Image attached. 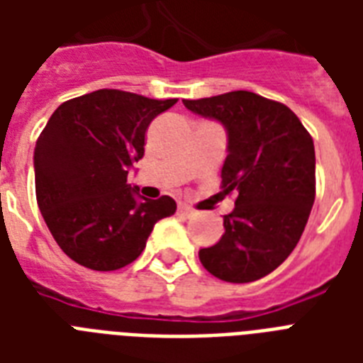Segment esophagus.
<instances>
[{"mask_svg": "<svg viewBox=\"0 0 363 363\" xmlns=\"http://www.w3.org/2000/svg\"><path fill=\"white\" fill-rule=\"evenodd\" d=\"M177 213H179L181 216H186V218H190V216L196 215V211H194L192 207L184 205V203H179V207H177Z\"/></svg>", "mask_w": 363, "mask_h": 363, "instance_id": "obj_1", "label": "esophagus"}]
</instances>
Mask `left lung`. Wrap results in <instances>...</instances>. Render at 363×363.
<instances>
[{
    "instance_id": "1",
    "label": "left lung",
    "mask_w": 363,
    "mask_h": 363,
    "mask_svg": "<svg viewBox=\"0 0 363 363\" xmlns=\"http://www.w3.org/2000/svg\"><path fill=\"white\" fill-rule=\"evenodd\" d=\"M188 111L220 122L228 135L224 194L238 192L224 235L199 250L211 275L252 282L290 256L315 203V145L286 105L238 90L182 99Z\"/></svg>"
}]
</instances>
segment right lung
I'll return each instance as SVG.
<instances>
[{"label": "right lung", "instance_id": "right-lung-1", "mask_svg": "<svg viewBox=\"0 0 363 363\" xmlns=\"http://www.w3.org/2000/svg\"><path fill=\"white\" fill-rule=\"evenodd\" d=\"M177 99L96 90L54 111L35 143L37 205L58 247L94 271H115L145 250L175 199H147L128 184L148 124Z\"/></svg>", "mask_w": 363, "mask_h": 363}]
</instances>
